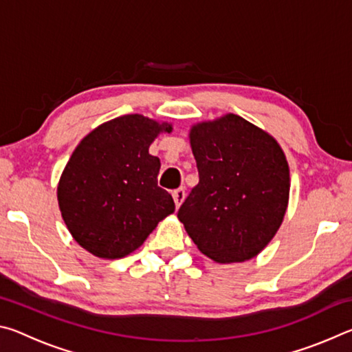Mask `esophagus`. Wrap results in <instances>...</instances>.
<instances>
[{
  "mask_svg": "<svg viewBox=\"0 0 352 352\" xmlns=\"http://www.w3.org/2000/svg\"><path fill=\"white\" fill-rule=\"evenodd\" d=\"M172 197H174V201H175V206L180 208V205L183 204L184 197H186V192H184V189L180 188V189H175L174 192H172Z\"/></svg>",
  "mask_w": 352,
  "mask_h": 352,
  "instance_id": "1",
  "label": "esophagus"
}]
</instances>
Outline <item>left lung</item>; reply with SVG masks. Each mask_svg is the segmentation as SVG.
<instances>
[{"label": "left lung", "mask_w": 352, "mask_h": 352, "mask_svg": "<svg viewBox=\"0 0 352 352\" xmlns=\"http://www.w3.org/2000/svg\"><path fill=\"white\" fill-rule=\"evenodd\" d=\"M189 142L199 184L178 220L200 252L219 264L254 258L287 211L290 172L281 146L233 113L194 124Z\"/></svg>", "instance_id": "8db88e82"}]
</instances>
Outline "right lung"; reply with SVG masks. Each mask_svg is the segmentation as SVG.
I'll use <instances>...</instances> for the list:
<instances>
[{
  "label": "right lung",
  "mask_w": 352,
  "mask_h": 352,
  "mask_svg": "<svg viewBox=\"0 0 352 352\" xmlns=\"http://www.w3.org/2000/svg\"><path fill=\"white\" fill-rule=\"evenodd\" d=\"M172 124L124 115L100 124L74 148L60 175L57 200L73 239L100 259L138 250L175 211L168 190L157 184L162 163L148 153Z\"/></svg>",
  "instance_id": "add662e5"
}]
</instances>
